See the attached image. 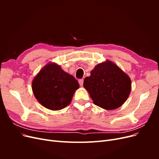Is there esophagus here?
I'll list each match as a JSON object with an SVG mask.
<instances>
[{
    "instance_id": "34e87169",
    "label": "esophagus",
    "mask_w": 159,
    "mask_h": 159,
    "mask_svg": "<svg viewBox=\"0 0 159 159\" xmlns=\"http://www.w3.org/2000/svg\"><path fill=\"white\" fill-rule=\"evenodd\" d=\"M79 84L80 85L81 87H82L83 86V84H84V80L83 79H81L79 80Z\"/></svg>"
}]
</instances>
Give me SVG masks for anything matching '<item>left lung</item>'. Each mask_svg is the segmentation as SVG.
Masks as SVG:
<instances>
[{
	"instance_id": "8db88e82",
	"label": "left lung",
	"mask_w": 159,
	"mask_h": 159,
	"mask_svg": "<svg viewBox=\"0 0 159 159\" xmlns=\"http://www.w3.org/2000/svg\"><path fill=\"white\" fill-rule=\"evenodd\" d=\"M93 103L106 110L120 107L131 90L129 76L113 61L106 60L95 66L84 81Z\"/></svg>"
}]
</instances>
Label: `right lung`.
<instances>
[{
	"mask_svg": "<svg viewBox=\"0 0 159 159\" xmlns=\"http://www.w3.org/2000/svg\"><path fill=\"white\" fill-rule=\"evenodd\" d=\"M79 88L78 81L74 77L56 63H48L43 67L32 83L33 93L38 102L53 111L68 106Z\"/></svg>",
	"mask_w": 159,
	"mask_h": 159,
	"instance_id": "1",
	"label": "right lung"
}]
</instances>
